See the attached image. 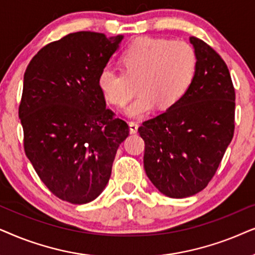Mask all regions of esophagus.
<instances>
[{
    "label": "esophagus",
    "instance_id": "1",
    "mask_svg": "<svg viewBox=\"0 0 255 255\" xmlns=\"http://www.w3.org/2000/svg\"><path fill=\"white\" fill-rule=\"evenodd\" d=\"M138 128V122L136 121H129V129L131 134H135L137 131Z\"/></svg>",
    "mask_w": 255,
    "mask_h": 255
}]
</instances>
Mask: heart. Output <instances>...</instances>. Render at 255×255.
Wrapping results in <instances>:
<instances>
[{
    "mask_svg": "<svg viewBox=\"0 0 255 255\" xmlns=\"http://www.w3.org/2000/svg\"><path fill=\"white\" fill-rule=\"evenodd\" d=\"M122 72L104 67L98 87L108 103L125 106L135 92L140 94L126 108L128 117H143L157 105L165 110L177 104L191 86L197 56L193 47L182 40L138 38L120 56Z\"/></svg>",
    "mask_w": 255,
    "mask_h": 255,
    "instance_id": "obj_1",
    "label": "heart"
}]
</instances>
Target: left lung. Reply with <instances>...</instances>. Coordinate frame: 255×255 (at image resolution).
<instances>
[{"mask_svg": "<svg viewBox=\"0 0 255 255\" xmlns=\"http://www.w3.org/2000/svg\"><path fill=\"white\" fill-rule=\"evenodd\" d=\"M196 73L185 96L164 113L144 121V170L163 195L185 198L206 188L234 133L236 92L222 57L190 37Z\"/></svg>", "mask_w": 255, "mask_h": 255, "instance_id": "left-lung-1", "label": "left lung"}]
</instances>
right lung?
Returning a JSON list of instances; mask_svg holds the SVG:
<instances>
[{
  "mask_svg": "<svg viewBox=\"0 0 255 255\" xmlns=\"http://www.w3.org/2000/svg\"><path fill=\"white\" fill-rule=\"evenodd\" d=\"M122 39L69 33L40 49L25 70L18 108L25 155L46 188L71 204H86L103 192L129 134L98 87Z\"/></svg>",
  "mask_w": 255,
  "mask_h": 255,
  "instance_id": "1",
  "label": "right lung"
}]
</instances>
